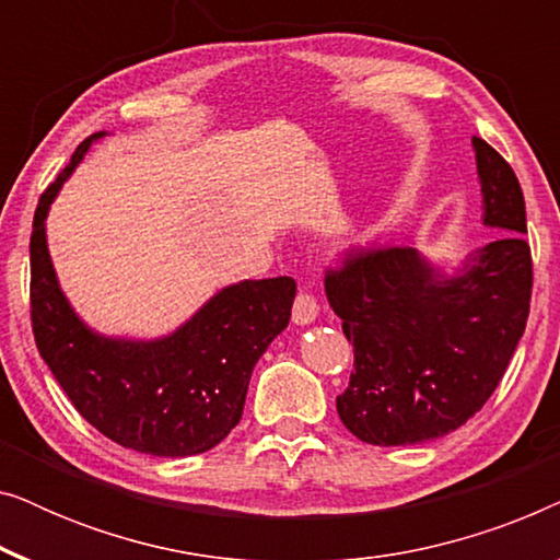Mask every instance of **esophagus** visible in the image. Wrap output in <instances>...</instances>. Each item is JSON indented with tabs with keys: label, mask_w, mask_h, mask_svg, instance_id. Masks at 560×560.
<instances>
[{
	"label": "esophagus",
	"mask_w": 560,
	"mask_h": 560,
	"mask_svg": "<svg viewBox=\"0 0 560 560\" xmlns=\"http://www.w3.org/2000/svg\"><path fill=\"white\" fill-rule=\"evenodd\" d=\"M316 316H318V301L313 298L311 290L301 288V290H298L295 301H293V324H298V326L313 324Z\"/></svg>",
	"instance_id": "obj_1"
}]
</instances>
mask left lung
Returning <instances> with one entry per match:
<instances>
[{"instance_id": "left-lung-1", "label": "left lung", "mask_w": 560, "mask_h": 560, "mask_svg": "<svg viewBox=\"0 0 560 560\" xmlns=\"http://www.w3.org/2000/svg\"><path fill=\"white\" fill-rule=\"evenodd\" d=\"M485 224L500 229L456 278L412 247L347 249L326 295L354 347L341 423L372 446H412L456 431L504 377L525 331L533 257L525 198L508 160L474 137Z\"/></svg>"}]
</instances>
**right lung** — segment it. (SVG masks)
I'll use <instances>...</instances> for the list:
<instances>
[{"mask_svg":"<svg viewBox=\"0 0 560 560\" xmlns=\"http://www.w3.org/2000/svg\"><path fill=\"white\" fill-rule=\"evenodd\" d=\"M98 137L75 148L37 201L30 234V320L37 351L81 418L106 439L165 458L203 454L240 423L252 370L290 320L295 280L229 285L186 326L158 341L91 334L60 293L43 221Z\"/></svg>","mask_w":560,"mask_h":560,"instance_id":"obj_1","label":"right lung"}]
</instances>
